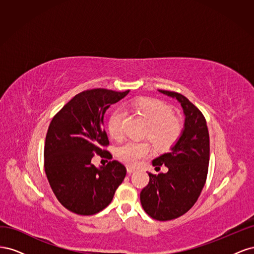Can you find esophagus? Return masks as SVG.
Returning <instances> with one entry per match:
<instances>
[{
	"label": "esophagus",
	"instance_id": "obj_1",
	"mask_svg": "<svg viewBox=\"0 0 254 254\" xmlns=\"http://www.w3.org/2000/svg\"><path fill=\"white\" fill-rule=\"evenodd\" d=\"M135 170L134 168H132V167H127V173L128 174H131V173H133Z\"/></svg>",
	"mask_w": 254,
	"mask_h": 254
}]
</instances>
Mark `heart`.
<instances>
[{
    "mask_svg": "<svg viewBox=\"0 0 254 254\" xmlns=\"http://www.w3.org/2000/svg\"><path fill=\"white\" fill-rule=\"evenodd\" d=\"M132 108L139 112L147 123L146 135L155 147L164 150L170 148L181 135L183 124L180 118L171 114V108L163 102L155 98H140L132 104ZM125 112L122 109L114 110L108 120V130L115 140L124 136L123 123ZM151 153V147L147 142L129 141L117 148L118 158L129 166L139 165Z\"/></svg>",
    "mask_w": 254,
    "mask_h": 254,
    "instance_id": "b5f03b06",
    "label": "heart"
}]
</instances>
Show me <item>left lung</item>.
<instances>
[{
  "label": "left lung",
  "instance_id": "obj_1",
  "mask_svg": "<svg viewBox=\"0 0 254 254\" xmlns=\"http://www.w3.org/2000/svg\"><path fill=\"white\" fill-rule=\"evenodd\" d=\"M159 92L176 98L186 115L179 140L152 161L156 171L165 165L168 172L148 173L149 182L140 194L144 211L153 219L166 221L186 214L200 196L209 170L210 136L203 114L186 96L173 91Z\"/></svg>",
  "mask_w": 254,
  "mask_h": 254
}]
</instances>
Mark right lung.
Here are the masks:
<instances>
[{"label":"right lung","instance_id":"1","mask_svg":"<svg viewBox=\"0 0 254 254\" xmlns=\"http://www.w3.org/2000/svg\"><path fill=\"white\" fill-rule=\"evenodd\" d=\"M129 90L82 91L53 118L44 145V170L58 201L78 215H93L112 201L124 180L126 167L117 160L99 168L91 163L96 155L112 159L104 115Z\"/></svg>","mask_w":254,"mask_h":254}]
</instances>
